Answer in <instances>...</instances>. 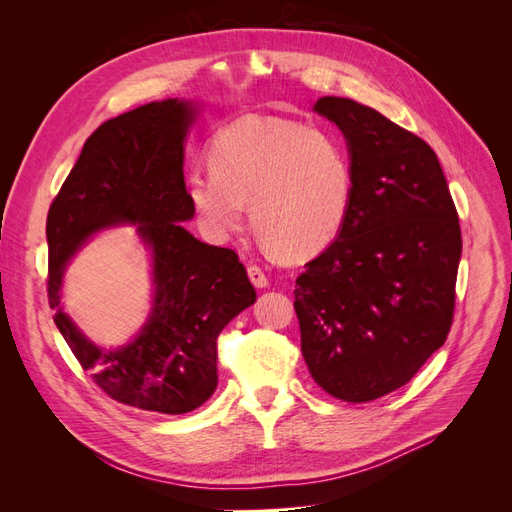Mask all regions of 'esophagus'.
<instances>
[{"mask_svg":"<svg viewBox=\"0 0 512 512\" xmlns=\"http://www.w3.org/2000/svg\"><path fill=\"white\" fill-rule=\"evenodd\" d=\"M247 275H250V280H252V284H254L256 288H267L269 280H267L265 271H262L260 267H256V265H250V267H247Z\"/></svg>","mask_w":512,"mask_h":512,"instance_id":"1","label":"esophagus"}]
</instances>
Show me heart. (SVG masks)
I'll return each mask as SVG.
<instances>
[{
    "instance_id": "obj_1",
    "label": "heart",
    "mask_w": 512,
    "mask_h": 512,
    "mask_svg": "<svg viewBox=\"0 0 512 512\" xmlns=\"http://www.w3.org/2000/svg\"><path fill=\"white\" fill-rule=\"evenodd\" d=\"M207 170H194L188 198L207 235L224 241L250 220L275 254L303 258L344 228L354 164L342 138L282 117L245 115L213 136Z\"/></svg>"
}]
</instances>
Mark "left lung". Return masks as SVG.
Here are the masks:
<instances>
[{
  "mask_svg": "<svg viewBox=\"0 0 512 512\" xmlns=\"http://www.w3.org/2000/svg\"><path fill=\"white\" fill-rule=\"evenodd\" d=\"M344 132L354 198L337 239L297 277L294 312L309 374L363 404L412 380L451 331L461 228L433 149L378 111L324 96Z\"/></svg>",
  "mask_w": 512,
  "mask_h": 512,
  "instance_id": "8db88e82",
  "label": "left lung"
}]
</instances>
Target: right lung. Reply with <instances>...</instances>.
Returning <instances> with one entry per match:
<instances>
[{
	"mask_svg": "<svg viewBox=\"0 0 512 512\" xmlns=\"http://www.w3.org/2000/svg\"><path fill=\"white\" fill-rule=\"evenodd\" d=\"M188 100L168 98L123 113L87 138L46 218L49 305L81 367L100 389L149 412L185 414L218 386V335L256 301L239 256L198 241L183 179V143L196 119ZM138 223L154 256L152 314L130 345L106 351L60 307L67 260L96 231Z\"/></svg>",
	"mask_w": 512,
	"mask_h": 512,
	"instance_id": "1",
	"label": "right lung"
}]
</instances>
